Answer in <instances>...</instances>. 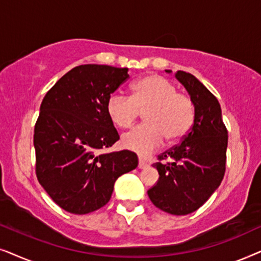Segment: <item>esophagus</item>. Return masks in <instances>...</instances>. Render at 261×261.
I'll return each instance as SVG.
<instances>
[{
  "instance_id": "1",
  "label": "esophagus",
  "mask_w": 261,
  "mask_h": 261,
  "mask_svg": "<svg viewBox=\"0 0 261 261\" xmlns=\"http://www.w3.org/2000/svg\"><path fill=\"white\" fill-rule=\"evenodd\" d=\"M147 166H148V162L142 158H140V160H138V168H145Z\"/></svg>"
}]
</instances>
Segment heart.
<instances>
[{
  "label": "heart",
  "instance_id": "1",
  "mask_svg": "<svg viewBox=\"0 0 261 261\" xmlns=\"http://www.w3.org/2000/svg\"><path fill=\"white\" fill-rule=\"evenodd\" d=\"M106 111L118 127H128L145 112L147 124L138 125L121 137L125 149L147 156L169 142L182 140L193 126L196 109L192 99L178 92L176 86L160 75H149L133 85L131 96L113 93Z\"/></svg>",
  "mask_w": 261,
  "mask_h": 261
}]
</instances>
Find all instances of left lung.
<instances>
[{
	"mask_svg": "<svg viewBox=\"0 0 261 261\" xmlns=\"http://www.w3.org/2000/svg\"><path fill=\"white\" fill-rule=\"evenodd\" d=\"M175 77L189 92L196 118L181 143L158 156L159 162L152 167L158 169L160 178L148 196L156 207L180 216L199 209L221 185L228 131L216 96L190 72L178 70ZM167 158L172 161L165 163Z\"/></svg>",
	"mask_w": 261,
	"mask_h": 261,
	"instance_id": "8db88e82",
	"label": "left lung"
}]
</instances>
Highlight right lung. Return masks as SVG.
<instances>
[{"instance_id":"1","label":"right lung","mask_w":261,"mask_h":261,"mask_svg":"<svg viewBox=\"0 0 261 261\" xmlns=\"http://www.w3.org/2000/svg\"><path fill=\"white\" fill-rule=\"evenodd\" d=\"M127 68L83 64L44 96L34 126L36 174L62 209L86 215L106 205L116 180L138 165L130 150L103 152L119 140L107 100L128 79Z\"/></svg>"}]
</instances>
